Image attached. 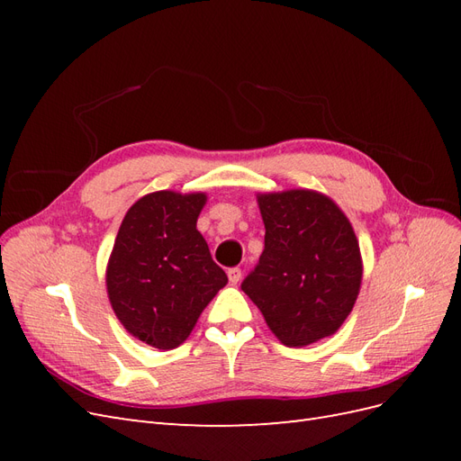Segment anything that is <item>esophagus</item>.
<instances>
[{
	"mask_svg": "<svg viewBox=\"0 0 461 461\" xmlns=\"http://www.w3.org/2000/svg\"><path fill=\"white\" fill-rule=\"evenodd\" d=\"M227 275H229V281H230L232 285H239L240 278H242V269H240V267H230V269L227 271Z\"/></svg>",
	"mask_w": 461,
	"mask_h": 461,
	"instance_id": "34e87169",
	"label": "esophagus"
}]
</instances>
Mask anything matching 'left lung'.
Masks as SVG:
<instances>
[{
  "label": "left lung",
  "mask_w": 461,
  "mask_h": 461,
  "mask_svg": "<svg viewBox=\"0 0 461 461\" xmlns=\"http://www.w3.org/2000/svg\"><path fill=\"white\" fill-rule=\"evenodd\" d=\"M265 248L242 290L290 348L330 337L350 315L361 256L350 221L313 190L258 196Z\"/></svg>",
  "instance_id": "8db88e82"
}]
</instances>
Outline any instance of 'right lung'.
Returning a JSON list of instances; mask_svg holds the SVG:
<instances>
[{
	"label": "right lung",
	"mask_w": 461,
	"mask_h": 461,
	"mask_svg": "<svg viewBox=\"0 0 461 461\" xmlns=\"http://www.w3.org/2000/svg\"><path fill=\"white\" fill-rule=\"evenodd\" d=\"M205 194L153 192L124 215L107 265V294L132 337L159 350L183 344L229 283L196 229Z\"/></svg>",
	"instance_id": "obj_1"
}]
</instances>
